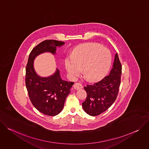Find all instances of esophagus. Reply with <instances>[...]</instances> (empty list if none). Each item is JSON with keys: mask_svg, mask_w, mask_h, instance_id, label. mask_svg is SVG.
Masks as SVG:
<instances>
[{"mask_svg": "<svg viewBox=\"0 0 149 149\" xmlns=\"http://www.w3.org/2000/svg\"><path fill=\"white\" fill-rule=\"evenodd\" d=\"M73 87H74V88L75 90H79V89L82 88V85H81L80 83L76 82V83H75V84H74Z\"/></svg>", "mask_w": 149, "mask_h": 149, "instance_id": "34e87169", "label": "esophagus"}]
</instances>
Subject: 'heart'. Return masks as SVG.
<instances>
[{
  "label": "heart",
  "mask_w": 149,
  "mask_h": 149,
  "mask_svg": "<svg viewBox=\"0 0 149 149\" xmlns=\"http://www.w3.org/2000/svg\"><path fill=\"white\" fill-rule=\"evenodd\" d=\"M110 51L97 44H87L77 49L72 55L65 59V65L73 77L82 72L88 80L97 81L108 72L111 63Z\"/></svg>",
  "instance_id": "b5f03b06"
}]
</instances>
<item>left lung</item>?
I'll list each match as a JSON object with an SVG mask.
<instances>
[{
  "label": "left lung",
  "instance_id": "8db88e82",
  "mask_svg": "<svg viewBox=\"0 0 149 149\" xmlns=\"http://www.w3.org/2000/svg\"><path fill=\"white\" fill-rule=\"evenodd\" d=\"M121 71V63L116 54L110 74L98 82L84 87L87 97L82 102V108L88 114L91 116H98L114 103L120 86Z\"/></svg>",
  "mask_w": 149,
  "mask_h": 149
}]
</instances>
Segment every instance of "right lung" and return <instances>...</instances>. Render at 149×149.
Listing matches in <instances>:
<instances>
[{
    "label": "right lung",
    "mask_w": 149,
    "mask_h": 149,
    "mask_svg": "<svg viewBox=\"0 0 149 149\" xmlns=\"http://www.w3.org/2000/svg\"><path fill=\"white\" fill-rule=\"evenodd\" d=\"M64 44L52 39L42 41L31 51L26 67L25 84L29 99L39 112L49 116H55L62 111L74 82L62 80L58 69L49 77H39L33 68V60L44 52L55 54L56 47Z\"/></svg>",
    "instance_id": "1"
}]
</instances>
